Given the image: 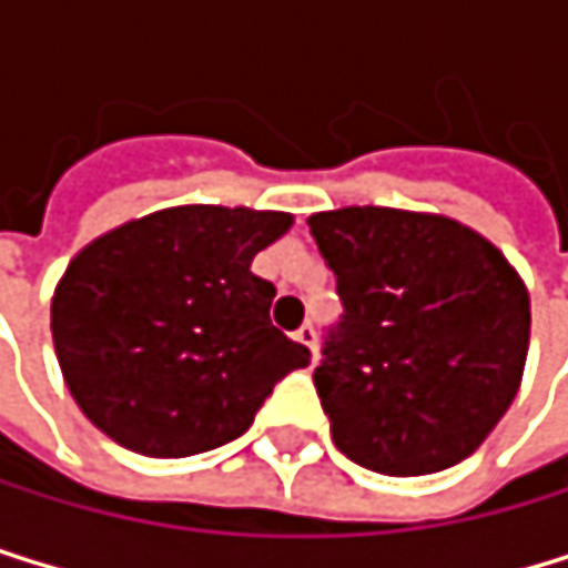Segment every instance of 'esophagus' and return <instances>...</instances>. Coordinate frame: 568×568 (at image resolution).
Here are the masks:
<instances>
[{"label": "esophagus", "mask_w": 568, "mask_h": 568, "mask_svg": "<svg viewBox=\"0 0 568 568\" xmlns=\"http://www.w3.org/2000/svg\"><path fill=\"white\" fill-rule=\"evenodd\" d=\"M296 341L316 357V331H313V323H303V326H300V331H296Z\"/></svg>", "instance_id": "obj_1"}]
</instances>
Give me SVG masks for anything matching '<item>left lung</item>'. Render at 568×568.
Masks as SVG:
<instances>
[{
  "label": "left lung",
  "mask_w": 568,
  "mask_h": 568,
  "mask_svg": "<svg viewBox=\"0 0 568 568\" xmlns=\"http://www.w3.org/2000/svg\"><path fill=\"white\" fill-rule=\"evenodd\" d=\"M306 224L344 303L313 375L337 449L388 477L467 460L525 375L531 303L515 265L443 214L341 207Z\"/></svg>",
  "instance_id": "1"
}]
</instances>
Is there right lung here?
Instances as JSON below:
<instances>
[{"mask_svg": "<svg viewBox=\"0 0 568 568\" xmlns=\"http://www.w3.org/2000/svg\"><path fill=\"white\" fill-rule=\"evenodd\" d=\"M293 214L183 204L84 245L50 303L78 408L142 456H193L242 436L310 351L275 331V286L252 258Z\"/></svg>", "mask_w": 568, "mask_h": 568, "instance_id": "add662e5", "label": "right lung"}]
</instances>
